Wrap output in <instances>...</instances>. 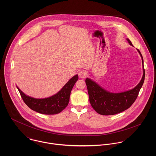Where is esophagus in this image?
I'll return each mask as SVG.
<instances>
[{
	"label": "esophagus",
	"instance_id": "esophagus-1",
	"mask_svg": "<svg viewBox=\"0 0 156 156\" xmlns=\"http://www.w3.org/2000/svg\"><path fill=\"white\" fill-rule=\"evenodd\" d=\"M87 71H83V70L80 71L79 72V77H80V78H85V77H87Z\"/></svg>",
	"mask_w": 156,
	"mask_h": 156
}]
</instances>
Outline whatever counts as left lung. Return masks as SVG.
<instances>
[{"instance_id": "1", "label": "left lung", "mask_w": 156, "mask_h": 156, "mask_svg": "<svg viewBox=\"0 0 156 156\" xmlns=\"http://www.w3.org/2000/svg\"><path fill=\"white\" fill-rule=\"evenodd\" d=\"M127 40L130 45L133 46L128 38ZM137 50L142 58L143 76L140 82L133 89L118 93L111 92L103 88L90 79H86L85 82L88 91L90 103L98 113L102 115H113L119 113L129 109L136 100L145 80L143 58L140 51L138 49Z\"/></svg>"}]
</instances>
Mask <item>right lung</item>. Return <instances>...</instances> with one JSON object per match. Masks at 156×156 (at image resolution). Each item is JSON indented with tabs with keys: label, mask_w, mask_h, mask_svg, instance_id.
I'll use <instances>...</instances> for the list:
<instances>
[{
	"label": "right lung",
	"mask_w": 156,
	"mask_h": 156,
	"mask_svg": "<svg viewBox=\"0 0 156 156\" xmlns=\"http://www.w3.org/2000/svg\"><path fill=\"white\" fill-rule=\"evenodd\" d=\"M79 77L76 74L56 94L45 98H35L26 95L17 87L25 104L32 110L45 115H54L62 111L68 105L69 96Z\"/></svg>",
	"instance_id": "1"
}]
</instances>
